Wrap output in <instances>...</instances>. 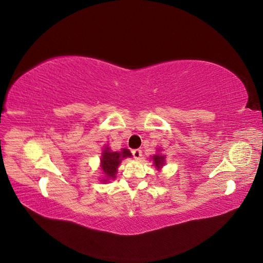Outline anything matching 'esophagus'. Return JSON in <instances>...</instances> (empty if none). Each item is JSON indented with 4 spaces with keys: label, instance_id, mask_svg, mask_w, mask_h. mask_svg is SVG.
Wrapping results in <instances>:
<instances>
[{
    "label": "esophagus",
    "instance_id": "obj_1",
    "mask_svg": "<svg viewBox=\"0 0 263 263\" xmlns=\"http://www.w3.org/2000/svg\"><path fill=\"white\" fill-rule=\"evenodd\" d=\"M132 154H133L135 159H139L141 157V155H142V151L140 149H134L132 151Z\"/></svg>",
    "mask_w": 263,
    "mask_h": 263
}]
</instances>
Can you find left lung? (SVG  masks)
Here are the masks:
<instances>
[{"label":"left lung","instance_id":"left-lung-1","mask_svg":"<svg viewBox=\"0 0 263 263\" xmlns=\"http://www.w3.org/2000/svg\"><path fill=\"white\" fill-rule=\"evenodd\" d=\"M153 160H154V163L156 165V168L157 169H160V168H162V165L164 164V156L155 155L153 157Z\"/></svg>","mask_w":263,"mask_h":263}]
</instances>
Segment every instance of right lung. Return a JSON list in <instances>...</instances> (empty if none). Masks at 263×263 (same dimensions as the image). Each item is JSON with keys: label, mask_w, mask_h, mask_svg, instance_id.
<instances>
[{"label": "right lung", "mask_w": 263, "mask_h": 263, "mask_svg": "<svg viewBox=\"0 0 263 263\" xmlns=\"http://www.w3.org/2000/svg\"><path fill=\"white\" fill-rule=\"evenodd\" d=\"M132 154L128 149H122V151H115V153H112L109 150V148H105L104 151L102 153V158H101V168L104 172L106 180L109 179H115L116 178V172L119 163L126 157H130Z\"/></svg>", "instance_id": "1"}]
</instances>
